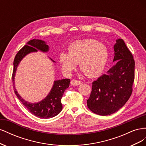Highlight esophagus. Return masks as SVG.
Wrapping results in <instances>:
<instances>
[{"label": "esophagus", "mask_w": 146, "mask_h": 146, "mask_svg": "<svg viewBox=\"0 0 146 146\" xmlns=\"http://www.w3.org/2000/svg\"><path fill=\"white\" fill-rule=\"evenodd\" d=\"M70 84L73 86H77V85H81L82 82L80 81H78L77 80H75V79H73L71 81H70Z\"/></svg>", "instance_id": "1"}]
</instances>
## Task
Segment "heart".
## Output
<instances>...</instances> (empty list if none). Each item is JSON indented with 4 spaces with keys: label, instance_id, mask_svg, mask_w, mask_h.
Wrapping results in <instances>:
<instances>
[{
    "label": "heart",
    "instance_id": "b5f03b06",
    "mask_svg": "<svg viewBox=\"0 0 146 146\" xmlns=\"http://www.w3.org/2000/svg\"><path fill=\"white\" fill-rule=\"evenodd\" d=\"M108 56L107 46L95 39H86L70 44L68 53L60 54V61L66 72H72L79 63L80 70L87 77H94L104 71Z\"/></svg>",
    "mask_w": 146,
    "mask_h": 146
}]
</instances>
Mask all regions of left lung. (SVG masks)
Instances as JSON below:
<instances>
[{"label":"left lung","mask_w":146,"mask_h":146,"mask_svg":"<svg viewBox=\"0 0 146 146\" xmlns=\"http://www.w3.org/2000/svg\"><path fill=\"white\" fill-rule=\"evenodd\" d=\"M115 65L92 82L87 100L91 111L101 116L116 112L125 104L132 93L135 79V60L122 39L114 45Z\"/></svg>","instance_id":"obj_1"}]
</instances>
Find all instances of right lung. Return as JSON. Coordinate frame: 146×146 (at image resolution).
I'll list each match as a JSON object with an SVG mask.
<instances>
[{
    "label": "right lung",
    "mask_w": 146,
    "mask_h": 146,
    "mask_svg": "<svg viewBox=\"0 0 146 146\" xmlns=\"http://www.w3.org/2000/svg\"><path fill=\"white\" fill-rule=\"evenodd\" d=\"M48 45L45 41L40 39H32L29 41L27 45L24 46L17 53L13 62L14 69L12 75L13 88L16 95L29 111L33 115L39 118L48 119L51 118L58 114L63 108L61 104V98L63 96L66 89L69 86L70 79L65 78L60 80L54 81V85L52 86L50 91L46 98L37 103H30L25 101L21 98L17 93L15 86V77L17 66L21 61L24 57L31 52H37L38 50L43 52L48 51ZM50 60L55 62V61L50 58Z\"/></svg>",
    "instance_id": "right-lung-1"
}]
</instances>
